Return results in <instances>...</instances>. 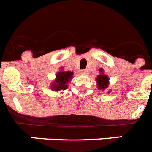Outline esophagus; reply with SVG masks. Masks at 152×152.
I'll return each mask as SVG.
<instances>
[{"label":"esophagus","instance_id":"1","mask_svg":"<svg viewBox=\"0 0 152 152\" xmlns=\"http://www.w3.org/2000/svg\"><path fill=\"white\" fill-rule=\"evenodd\" d=\"M81 74H83V75H87V74H89V71L88 69H83L81 71Z\"/></svg>","mask_w":152,"mask_h":152}]
</instances>
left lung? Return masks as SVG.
<instances>
[{
  "instance_id": "8db88e82",
  "label": "left lung",
  "mask_w": 152,
  "mask_h": 152,
  "mask_svg": "<svg viewBox=\"0 0 152 152\" xmlns=\"http://www.w3.org/2000/svg\"><path fill=\"white\" fill-rule=\"evenodd\" d=\"M99 72L101 73L97 75V78H96V83H97V86L98 90L101 91H104L108 87L109 85V78H108V75L104 73V70L103 69H100ZM110 92V91H109Z\"/></svg>"
}]
</instances>
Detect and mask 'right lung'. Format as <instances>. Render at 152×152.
<instances>
[{"instance_id":"obj_1","label":"right lung","mask_w":152,"mask_h":152,"mask_svg":"<svg viewBox=\"0 0 152 152\" xmlns=\"http://www.w3.org/2000/svg\"><path fill=\"white\" fill-rule=\"evenodd\" d=\"M61 69L57 72L55 80L50 84V89L56 92L67 89L68 83H69L73 78V72L64 71L63 68H61Z\"/></svg>"}]
</instances>
